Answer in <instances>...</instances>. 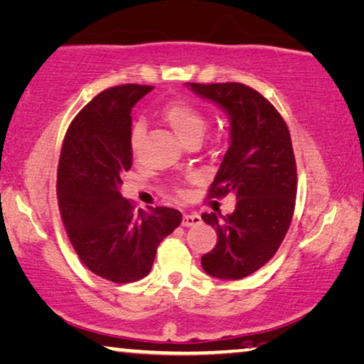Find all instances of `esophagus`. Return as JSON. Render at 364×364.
<instances>
[{
    "label": "esophagus",
    "instance_id": "obj_1",
    "mask_svg": "<svg viewBox=\"0 0 364 364\" xmlns=\"http://www.w3.org/2000/svg\"><path fill=\"white\" fill-rule=\"evenodd\" d=\"M201 223V218L197 213H187L182 218V226L190 228V226H197Z\"/></svg>",
    "mask_w": 364,
    "mask_h": 364
}]
</instances>
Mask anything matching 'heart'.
I'll list each match as a JSON object with an SVG mask.
<instances>
[{
    "label": "heart",
    "instance_id": "heart-1",
    "mask_svg": "<svg viewBox=\"0 0 364 364\" xmlns=\"http://www.w3.org/2000/svg\"><path fill=\"white\" fill-rule=\"evenodd\" d=\"M161 117L186 144L188 141H200L201 135L206 130V124H208L203 112L195 107L193 104L183 102V100H176V102L164 105V109L161 110ZM143 135L144 124L141 120H136L130 132V149L133 154H136L139 149Z\"/></svg>",
    "mask_w": 364,
    "mask_h": 364
}]
</instances>
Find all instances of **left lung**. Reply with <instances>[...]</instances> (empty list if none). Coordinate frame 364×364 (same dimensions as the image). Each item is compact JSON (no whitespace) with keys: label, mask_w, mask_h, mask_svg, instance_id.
<instances>
[{"label":"left lung","mask_w":364,"mask_h":364,"mask_svg":"<svg viewBox=\"0 0 364 364\" xmlns=\"http://www.w3.org/2000/svg\"><path fill=\"white\" fill-rule=\"evenodd\" d=\"M188 86L229 117L231 143L208 198L236 197L231 215H201L218 234L201 267L221 279L249 277L277 254L291 225L298 183L291 136L278 110L252 87L240 82Z\"/></svg>","instance_id":"8db88e82"}]
</instances>
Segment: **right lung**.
Returning a JSON list of instances; mask_svg holds the SVG:
<instances>
[{
	"label": "right lung",
	"instance_id": "1",
	"mask_svg": "<svg viewBox=\"0 0 364 364\" xmlns=\"http://www.w3.org/2000/svg\"><path fill=\"white\" fill-rule=\"evenodd\" d=\"M149 91L153 86L105 89L75 117L61 146V221L82 264L114 283L146 277L161 240L182 221L167 206L136 211L119 190L132 167V109Z\"/></svg>",
	"mask_w": 364,
	"mask_h": 364
}]
</instances>
